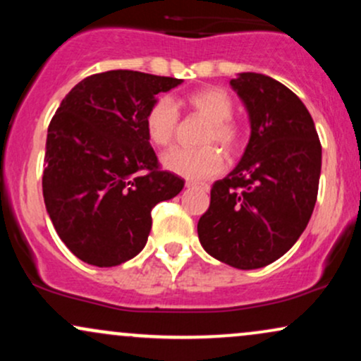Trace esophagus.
Here are the masks:
<instances>
[{
	"instance_id": "1",
	"label": "esophagus",
	"mask_w": 361,
	"mask_h": 361,
	"mask_svg": "<svg viewBox=\"0 0 361 361\" xmlns=\"http://www.w3.org/2000/svg\"><path fill=\"white\" fill-rule=\"evenodd\" d=\"M186 186H188V188L205 190V192H209V188H210L209 183H202V181H186Z\"/></svg>"
}]
</instances>
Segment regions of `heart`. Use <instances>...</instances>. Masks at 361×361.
Listing matches in <instances>:
<instances>
[{"label":"heart","mask_w":361,"mask_h":361,"mask_svg":"<svg viewBox=\"0 0 361 361\" xmlns=\"http://www.w3.org/2000/svg\"><path fill=\"white\" fill-rule=\"evenodd\" d=\"M186 110L207 120L200 144H219L233 154L243 142V128L233 120L234 100L224 88L210 86L186 94L180 102ZM147 137L157 147H168L176 137L180 114L168 97L151 103L144 118ZM163 166L185 178H210L224 168V157L215 146L197 149L176 147L163 156Z\"/></svg>","instance_id":"heart-1"}]
</instances>
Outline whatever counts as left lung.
Instances as JSON below:
<instances>
[{
  "label": "left lung",
  "instance_id": "8db88e82",
  "mask_svg": "<svg viewBox=\"0 0 361 361\" xmlns=\"http://www.w3.org/2000/svg\"><path fill=\"white\" fill-rule=\"evenodd\" d=\"M251 122L239 164L210 190L197 231L204 250L239 268H263L283 256L307 227L317 200L321 142L309 110L270 76L231 80Z\"/></svg>",
  "mask_w": 361,
  "mask_h": 361
}]
</instances>
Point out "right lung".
<instances>
[{
    "instance_id": "1",
    "label": "right lung",
    "mask_w": 361,
    "mask_h": 361,
    "mask_svg": "<svg viewBox=\"0 0 361 361\" xmlns=\"http://www.w3.org/2000/svg\"><path fill=\"white\" fill-rule=\"evenodd\" d=\"M181 80L128 69L85 78L66 94L45 144V209L68 250L88 264L117 267L146 246L151 210L185 181L163 171L146 111Z\"/></svg>"
}]
</instances>
